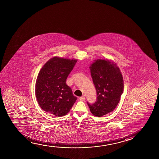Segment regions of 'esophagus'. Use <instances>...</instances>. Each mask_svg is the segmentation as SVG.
I'll list each match as a JSON object with an SVG mask.
<instances>
[{
    "mask_svg": "<svg viewBox=\"0 0 159 159\" xmlns=\"http://www.w3.org/2000/svg\"><path fill=\"white\" fill-rule=\"evenodd\" d=\"M79 99H80L81 101H84L85 99V97L84 96H81V97H79Z\"/></svg>",
    "mask_w": 159,
    "mask_h": 159,
    "instance_id": "1",
    "label": "esophagus"
}]
</instances>
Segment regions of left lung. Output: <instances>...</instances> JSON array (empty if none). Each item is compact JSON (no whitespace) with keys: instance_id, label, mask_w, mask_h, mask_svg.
I'll return each mask as SVG.
<instances>
[{"instance_id":"1","label":"left lung","mask_w":159,"mask_h":159,"mask_svg":"<svg viewBox=\"0 0 159 159\" xmlns=\"http://www.w3.org/2000/svg\"><path fill=\"white\" fill-rule=\"evenodd\" d=\"M90 69L97 97L94 103H87L92 114L101 117L117 107L124 91L123 77L119 68L111 60H94Z\"/></svg>"}]
</instances>
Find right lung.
I'll return each instance as SVG.
<instances>
[{
  "mask_svg": "<svg viewBox=\"0 0 159 159\" xmlns=\"http://www.w3.org/2000/svg\"><path fill=\"white\" fill-rule=\"evenodd\" d=\"M77 60L53 57L39 71L35 83V96L43 111L52 115L63 116L69 113L76 101L66 79Z\"/></svg>",
  "mask_w": 159,
  "mask_h": 159,
  "instance_id": "1",
  "label": "right lung"
}]
</instances>
